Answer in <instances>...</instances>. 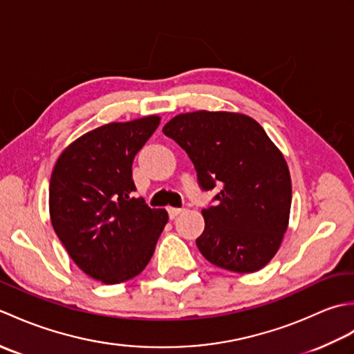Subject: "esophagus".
Here are the masks:
<instances>
[{
    "label": "esophagus",
    "instance_id": "esophagus-1",
    "mask_svg": "<svg viewBox=\"0 0 354 354\" xmlns=\"http://www.w3.org/2000/svg\"><path fill=\"white\" fill-rule=\"evenodd\" d=\"M184 209L185 208H169V217H170V219H175V217L178 216V214H181L183 212H184Z\"/></svg>",
    "mask_w": 354,
    "mask_h": 354
}]
</instances>
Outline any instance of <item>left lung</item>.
Returning a JSON list of instances; mask_svg holds the SVG:
<instances>
[{
	"label": "left lung",
	"mask_w": 354,
	"mask_h": 354,
	"mask_svg": "<svg viewBox=\"0 0 354 354\" xmlns=\"http://www.w3.org/2000/svg\"><path fill=\"white\" fill-rule=\"evenodd\" d=\"M162 132L189 155L202 190L221 187L216 205L202 209L201 254L239 274L266 266L288 230L292 184L265 129L243 114L196 111L173 117Z\"/></svg>",
	"instance_id": "obj_1"
}]
</instances>
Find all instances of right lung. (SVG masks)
Wrapping results in <instances>:
<instances>
[{"mask_svg": "<svg viewBox=\"0 0 354 354\" xmlns=\"http://www.w3.org/2000/svg\"><path fill=\"white\" fill-rule=\"evenodd\" d=\"M160 120L149 115L97 127L73 141L53 169V228L73 261L104 284L137 277L169 221L165 209L133 198V158Z\"/></svg>", "mask_w": 354, "mask_h": 354, "instance_id": "1", "label": "right lung"}]
</instances>
